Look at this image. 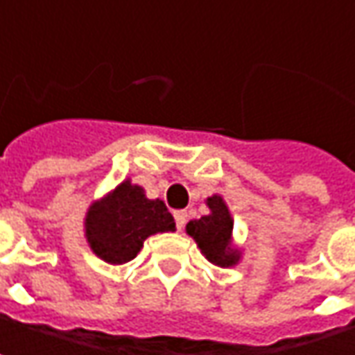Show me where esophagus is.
<instances>
[{
    "instance_id": "1",
    "label": "esophagus",
    "mask_w": 355,
    "mask_h": 355,
    "mask_svg": "<svg viewBox=\"0 0 355 355\" xmlns=\"http://www.w3.org/2000/svg\"><path fill=\"white\" fill-rule=\"evenodd\" d=\"M173 217H175V225H178V229H184L185 221H187V213L175 211L173 213Z\"/></svg>"
}]
</instances>
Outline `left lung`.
Wrapping results in <instances>:
<instances>
[{
	"label": "left lung",
	"instance_id": "obj_1",
	"mask_svg": "<svg viewBox=\"0 0 355 355\" xmlns=\"http://www.w3.org/2000/svg\"><path fill=\"white\" fill-rule=\"evenodd\" d=\"M209 213L191 219L185 225V233L198 243L201 254L215 266H237L243 259V249L233 243V217L223 196L213 193L205 199Z\"/></svg>",
	"mask_w": 355,
	"mask_h": 355
}]
</instances>
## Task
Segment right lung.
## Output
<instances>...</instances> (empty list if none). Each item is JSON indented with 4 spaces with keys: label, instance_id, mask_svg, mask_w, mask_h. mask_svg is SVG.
<instances>
[{
    "label": "right lung",
    "instance_id": "right-lung-1",
    "mask_svg": "<svg viewBox=\"0 0 355 355\" xmlns=\"http://www.w3.org/2000/svg\"><path fill=\"white\" fill-rule=\"evenodd\" d=\"M175 231V221L162 199L146 198L142 185L124 180L94 199L85 215L90 251L108 265H124L142 251L144 241Z\"/></svg>",
    "mask_w": 355,
    "mask_h": 355
}]
</instances>
